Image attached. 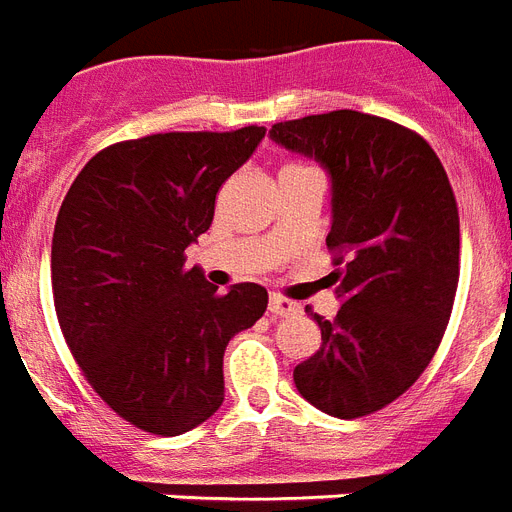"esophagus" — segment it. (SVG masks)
<instances>
[{
	"mask_svg": "<svg viewBox=\"0 0 512 512\" xmlns=\"http://www.w3.org/2000/svg\"><path fill=\"white\" fill-rule=\"evenodd\" d=\"M298 310L300 305L295 303V300L282 298V295H272V298H269V313H272V316H292V313H298Z\"/></svg>",
	"mask_w": 512,
	"mask_h": 512,
	"instance_id": "1",
	"label": "esophagus"
}]
</instances>
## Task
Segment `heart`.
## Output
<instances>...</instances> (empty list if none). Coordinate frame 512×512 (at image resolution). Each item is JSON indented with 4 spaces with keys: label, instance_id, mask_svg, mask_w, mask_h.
Listing matches in <instances>:
<instances>
[{
    "label": "heart",
    "instance_id": "1",
    "mask_svg": "<svg viewBox=\"0 0 512 512\" xmlns=\"http://www.w3.org/2000/svg\"><path fill=\"white\" fill-rule=\"evenodd\" d=\"M287 168H295V165H287Z\"/></svg>",
    "mask_w": 512,
    "mask_h": 512
}]
</instances>
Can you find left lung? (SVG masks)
Segmentation results:
<instances>
[{
	"label": "left lung",
	"instance_id": "1",
	"mask_svg": "<svg viewBox=\"0 0 512 512\" xmlns=\"http://www.w3.org/2000/svg\"><path fill=\"white\" fill-rule=\"evenodd\" d=\"M331 176L326 238L342 308L313 313L321 347L292 378L303 399L339 419L368 417L425 373L451 318L461 269L458 204L425 137L360 111H329L269 129Z\"/></svg>",
	"mask_w": 512,
	"mask_h": 512
}]
</instances>
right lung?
Listing matches in <instances>:
<instances>
[{
    "label": "right lung",
    "mask_w": 512,
    "mask_h": 512,
    "mask_svg": "<svg viewBox=\"0 0 512 512\" xmlns=\"http://www.w3.org/2000/svg\"><path fill=\"white\" fill-rule=\"evenodd\" d=\"M264 126L168 131L116 142L69 186L51 240L61 334L85 381L152 435H181L225 399L222 355L264 316L256 282L217 292L186 248L207 233L222 183Z\"/></svg>",
    "instance_id": "1"
}]
</instances>
